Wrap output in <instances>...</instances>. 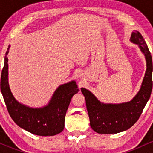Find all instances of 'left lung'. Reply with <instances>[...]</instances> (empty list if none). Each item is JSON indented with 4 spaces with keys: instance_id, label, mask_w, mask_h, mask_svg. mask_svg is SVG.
I'll use <instances>...</instances> for the list:
<instances>
[{
    "instance_id": "left-lung-1",
    "label": "left lung",
    "mask_w": 153,
    "mask_h": 153,
    "mask_svg": "<svg viewBox=\"0 0 153 153\" xmlns=\"http://www.w3.org/2000/svg\"><path fill=\"white\" fill-rule=\"evenodd\" d=\"M130 40L138 44L146 61V70L141 89L132 101L120 104H102L89 90L81 88L86 99L90 126L98 133H118L129 129L141 116L151 95L152 89L151 53L139 32H132Z\"/></svg>"
}]
</instances>
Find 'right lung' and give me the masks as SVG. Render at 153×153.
<instances>
[{
    "label": "right lung",
    "instance_id": "right-lung-1",
    "mask_svg": "<svg viewBox=\"0 0 153 153\" xmlns=\"http://www.w3.org/2000/svg\"><path fill=\"white\" fill-rule=\"evenodd\" d=\"M10 46L6 52L1 72V90L9 114L15 124L34 135L51 136L62 132L69 103L79 91L75 81L63 84L57 89L47 106L29 108L19 104L12 95L8 84V58Z\"/></svg>",
    "mask_w": 153,
    "mask_h": 153
}]
</instances>
